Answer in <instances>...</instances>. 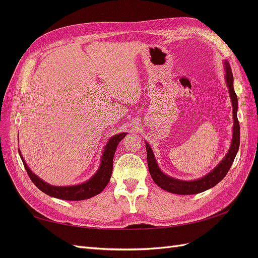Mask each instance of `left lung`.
I'll return each instance as SVG.
<instances>
[{
  "instance_id": "1",
  "label": "left lung",
  "mask_w": 258,
  "mask_h": 258,
  "mask_svg": "<svg viewBox=\"0 0 258 258\" xmlns=\"http://www.w3.org/2000/svg\"><path fill=\"white\" fill-rule=\"evenodd\" d=\"M224 69H225V81H226V85H227L231 105H232V118H233L232 138H231L229 150L227 154L225 155V157L220 161V163H218L214 169L211 170L208 174H206L205 176H202L200 178L192 179V181H183V179L172 177L162 172L161 169L158 166L157 160L155 158V155L151 145L147 143V141H145L148 170H150L153 181L163 190H167L169 192L176 194V195H194V194H199L205 190H208L222 181L229 171L233 160H235V157L239 150V144H240V126H239V121L237 117L238 98L235 92V89H233V76H232L229 62L227 60H224Z\"/></svg>"
}]
</instances>
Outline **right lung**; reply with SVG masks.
Masks as SVG:
<instances>
[{"label":"right lung","instance_id":"1","mask_svg":"<svg viewBox=\"0 0 258 258\" xmlns=\"http://www.w3.org/2000/svg\"><path fill=\"white\" fill-rule=\"evenodd\" d=\"M126 136L127 132H121V134H117L108 139V141L106 142L103 148L100 166L96 171V173L89 179H87V181L72 186H54L43 181L42 178L38 177L35 173L31 171V169L27 165L26 160L23 159L20 151L19 155L23 162V166H25L27 172L31 178V181L34 183V185L38 189L53 198L70 201H80L96 196V195L100 194L105 188L108 182H110V178L112 175L113 158L117 145L119 144V142Z\"/></svg>","mask_w":258,"mask_h":258}]
</instances>
